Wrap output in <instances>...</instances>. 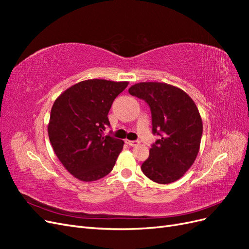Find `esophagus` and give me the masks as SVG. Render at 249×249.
<instances>
[{
	"label": "esophagus",
	"instance_id": "34e87169",
	"mask_svg": "<svg viewBox=\"0 0 249 249\" xmlns=\"http://www.w3.org/2000/svg\"><path fill=\"white\" fill-rule=\"evenodd\" d=\"M125 142L127 143V144L129 145H131V146H136V145H138L139 144V141L138 140H125Z\"/></svg>",
	"mask_w": 249,
	"mask_h": 249
}]
</instances>
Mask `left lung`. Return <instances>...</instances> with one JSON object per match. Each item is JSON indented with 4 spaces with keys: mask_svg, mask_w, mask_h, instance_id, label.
Instances as JSON below:
<instances>
[{
    "mask_svg": "<svg viewBox=\"0 0 249 249\" xmlns=\"http://www.w3.org/2000/svg\"><path fill=\"white\" fill-rule=\"evenodd\" d=\"M129 93L145 101L152 112L153 133L160 136L141 170L159 184L176 182L196 159L202 122L196 105L184 90L166 83L142 82Z\"/></svg>",
    "mask_w": 249,
    "mask_h": 249,
    "instance_id": "1",
    "label": "left lung"
}]
</instances>
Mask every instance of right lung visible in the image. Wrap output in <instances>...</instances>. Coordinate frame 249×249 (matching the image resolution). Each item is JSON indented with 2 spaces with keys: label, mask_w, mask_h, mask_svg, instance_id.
Here are the masks:
<instances>
[{
  "label": "right lung",
  "mask_w": 249,
  "mask_h": 249,
  "mask_svg": "<svg viewBox=\"0 0 249 249\" xmlns=\"http://www.w3.org/2000/svg\"><path fill=\"white\" fill-rule=\"evenodd\" d=\"M129 82L82 81L60 94L51 110L49 138L60 162L83 182L106 177L114 167L124 141L104 136L108 113Z\"/></svg>",
  "instance_id": "add662e5"
}]
</instances>
